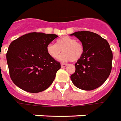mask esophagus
<instances>
[{"label":"esophagus","mask_w":121,"mask_h":121,"mask_svg":"<svg viewBox=\"0 0 121 121\" xmlns=\"http://www.w3.org/2000/svg\"><path fill=\"white\" fill-rule=\"evenodd\" d=\"M66 66H67V64H61V67L62 68H65Z\"/></svg>","instance_id":"obj_1"}]
</instances>
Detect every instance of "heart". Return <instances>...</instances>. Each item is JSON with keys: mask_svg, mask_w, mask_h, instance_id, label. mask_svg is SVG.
I'll use <instances>...</instances> for the list:
<instances>
[{"mask_svg": "<svg viewBox=\"0 0 121 121\" xmlns=\"http://www.w3.org/2000/svg\"><path fill=\"white\" fill-rule=\"evenodd\" d=\"M46 50L48 55L53 59H57L62 50L64 53L60 57V60L77 62L83 55L84 46L75 39L64 36L57 40L56 44H49L46 47Z\"/></svg>", "mask_w": 121, "mask_h": 121, "instance_id": "obj_1", "label": "heart"}]
</instances>
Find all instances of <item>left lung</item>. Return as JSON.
<instances>
[{
    "label": "left lung",
    "instance_id": "obj_1",
    "mask_svg": "<svg viewBox=\"0 0 121 121\" xmlns=\"http://www.w3.org/2000/svg\"><path fill=\"white\" fill-rule=\"evenodd\" d=\"M70 35L78 38L84 46V53L75 64V71L70 77L78 88L93 90L103 84L112 70L113 54L106 39L97 33L81 31Z\"/></svg>",
    "mask_w": 121,
    "mask_h": 121
}]
</instances>
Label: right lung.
Returning a JSON list of instances; mask_svg holds the SVG:
<instances>
[{
    "label": "right lung",
    "mask_w": 121,
    "mask_h": 121,
    "mask_svg": "<svg viewBox=\"0 0 121 121\" xmlns=\"http://www.w3.org/2000/svg\"><path fill=\"white\" fill-rule=\"evenodd\" d=\"M57 37L33 32L11 42L6 59L10 77L16 86L30 93H39L50 87L60 64L48 55L46 47Z\"/></svg>",
    "instance_id": "right-lung-1"
}]
</instances>
